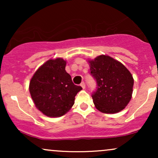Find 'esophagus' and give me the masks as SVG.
<instances>
[{
  "label": "esophagus",
  "instance_id": "obj_1",
  "mask_svg": "<svg viewBox=\"0 0 158 158\" xmlns=\"http://www.w3.org/2000/svg\"><path fill=\"white\" fill-rule=\"evenodd\" d=\"M80 85H81V88H83V89H85V83L84 82V81H82V82H81L80 84Z\"/></svg>",
  "mask_w": 158,
  "mask_h": 158
}]
</instances>
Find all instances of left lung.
Segmentation results:
<instances>
[{"label":"left lung","mask_w":158,"mask_h":158,"mask_svg":"<svg viewBox=\"0 0 158 158\" xmlns=\"http://www.w3.org/2000/svg\"><path fill=\"white\" fill-rule=\"evenodd\" d=\"M90 75L97 81V90L92 94L93 102L99 111L118 113L131 99L134 79L122 63L110 56L101 55L89 60Z\"/></svg>","instance_id":"8db88e82"}]
</instances>
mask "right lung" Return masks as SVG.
<instances>
[{"label":"right lung","instance_id":"right-lung-1","mask_svg":"<svg viewBox=\"0 0 158 158\" xmlns=\"http://www.w3.org/2000/svg\"><path fill=\"white\" fill-rule=\"evenodd\" d=\"M66 61L50 59L34 73L30 82V93L36 108L50 117L63 116L72 108L75 97L82 89L73 84L65 70Z\"/></svg>","mask_w":158,"mask_h":158}]
</instances>
